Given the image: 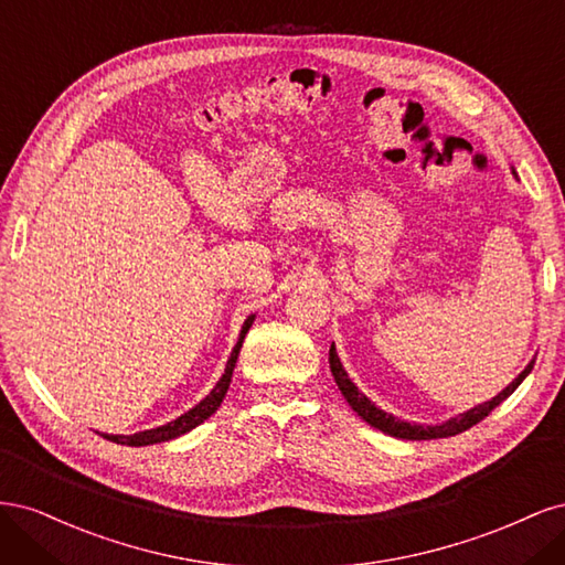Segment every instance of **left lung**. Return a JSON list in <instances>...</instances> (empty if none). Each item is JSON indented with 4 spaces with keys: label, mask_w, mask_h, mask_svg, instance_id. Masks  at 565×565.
<instances>
[{
    "label": "left lung",
    "mask_w": 565,
    "mask_h": 565,
    "mask_svg": "<svg viewBox=\"0 0 565 565\" xmlns=\"http://www.w3.org/2000/svg\"><path fill=\"white\" fill-rule=\"evenodd\" d=\"M533 365H535V358L527 363V367L519 374V377H516L514 382H511L504 391H500L498 396H494L492 401L476 405V407L467 409V413H461V415H457V417H452V419H448V422H443V424L424 426V424H409V422H405V419L393 417V415L384 413V409H380L377 405H374V403L365 396V393L358 391V386L349 380L347 370L341 367V361H339L334 344L330 347V370H332V374H334V382H337L339 391L344 393L347 403L353 407V413H358V417L365 419L370 426H374V429H380V431H384V434H388V436L403 438V440L448 438V436H457V434H461V431L471 429L473 424H478L483 417H488L494 407H498L502 401H507V398L511 396V393H514V391L519 388V384L527 377L530 370H533Z\"/></svg>",
    "instance_id": "1"
}]
</instances>
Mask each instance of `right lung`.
<instances>
[{
    "instance_id": "right-lung-1",
    "label": "right lung",
    "mask_w": 565,
    "mask_h": 565,
    "mask_svg": "<svg viewBox=\"0 0 565 565\" xmlns=\"http://www.w3.org/2000/svg\"><path fill=\"white\" fill-rule=\"evenodd\" d=\"M252 322H254V316H249L245 320L243 330H241V337H237V344H235V349H233V353L228 358L226 370H224V374H221V380L210 391V396L202 398L193 409H188L185 415L177 417L174 422L156 426V429H148V431H139V434H134V436H110V434H100V436L113 440V443H119V446L141 448V446H152V443H164V440L179 438V436L188 434L191 429H195V426L202 424L207 417H212L216 409H218V405L224 403V398H226V391L231 386V377H233V367H235V361H237V353H241V349H243V341H245L247 330L252 328Z\"/></svg>"
}]
</instances>
